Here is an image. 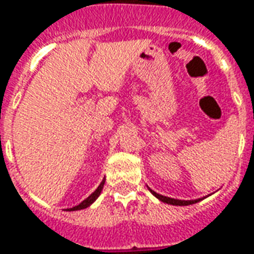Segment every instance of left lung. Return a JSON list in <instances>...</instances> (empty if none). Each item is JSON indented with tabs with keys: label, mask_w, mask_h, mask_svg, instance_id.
<instances>
[{
	"label": "left lung",
	"mask_w": 254,
	"mask_h": 254,
	"mask_svg": "<svg viewBox=\"0 0 254 254\" xmlns=\"http://www.w3.org/2000/svg\"><path fill=\"white\" fill-rule=\"evenodd\" d=\"M155 196L159 199V200H162L164 203H169V204H174V206H188V204H193L199 202V200H202V199H196V200H180V199H173V197H167V196H163V195H159L156 193L155 190H149Z\"/></svg>",
	"instance_id": "1"
}]
</instances>
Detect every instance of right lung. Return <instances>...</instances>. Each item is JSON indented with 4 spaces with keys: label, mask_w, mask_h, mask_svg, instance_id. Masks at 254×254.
Segmentation results:
<instances>
[{
    "label": "right lung",
    "mask_w": 254,
    "mask_h": 254,
    "mask_svg": "<svg viewBox=\"0 0 254 254\" xmlns=\"http://www.w3.org/2000/svg\"><path fill=\"white\" fill-rule=\"evenodd\" d=\"M104 184H105V180L102 181V183L99 184V187H98L97 190H94V192H92V193H91L90 196L87 197V199H84L81 203L77 204V206H74V207H71V209H67V210H70V211L81 210V209H85V207H88L91 203H94V202L97 200V197L101 195V192H102V188H104Z\"/></svg>",
    "instance_id": "1"
}]
</instances>
